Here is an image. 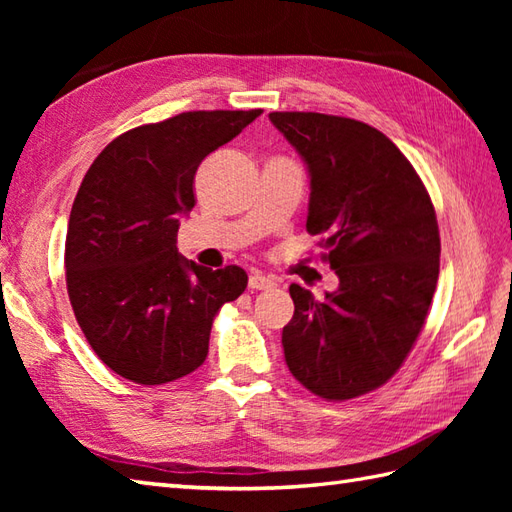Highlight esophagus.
I'll use <instances>...</instances> for the list:
<instances>
[{
	"mask_svg": "<svg viewBox=\"0 0 512 512\" xmlns=\"http://www.w3.org/2000/svg\"><path fill=\"white\" fill-rule=\"evenodd\" d=\"M273 286H277V284H275V279H270V277L257 275V273L248 277V288L250 290H268V288H273Z\"/></svg>",
	"mask_w": 512,
	"mask_h": 512,
	"instance_id": "1",
	"label": "esophagus"
}]
</instances>
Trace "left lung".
Masks as SVG:
<instances>
[{
  "mask_svg": "<svg viewBox=\"0 0 512 512\" xmlns=\"http://www.w3.org/2000/svg\"><path fill=\"white\" fill-rule=\"evenodd\" d=\"M268 118L306 162V228L323 237L339 277L323 301L290 286L288 369L325 400L363 396L398 372L427 319L440 273L436 211L416 169L378 129L317 112Z\"/></svg>",
  "mask_w": 512,
  "mask_h": 512,
  "instance_id": "left-lung-1",
  "label": "left lung"
}]
</instances>
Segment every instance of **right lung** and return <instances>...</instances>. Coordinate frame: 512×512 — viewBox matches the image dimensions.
Returning a JSON list of instances; mask_svg holds the SVG:
<instances>
[{
	"label": "right lung",
	"instance_id": "obj_1",
	"mask_svg": "<svg viewBox=\"0 0 512 512\" xmlns=\"http://www.w3.org/2000/svg\"><path fill=\"white\" fill-rule=\"evenodd\" d=\"M259 114L184 112L129 129L85 173L65 235V281L85 339L118 376L162 385L195 372L217 310L244 292L242 268L189 262L176 237L195 206L200 162Z\"/></svg>",
	"mask_w": 512,
	"mask_h": 512
}]
</instances>
